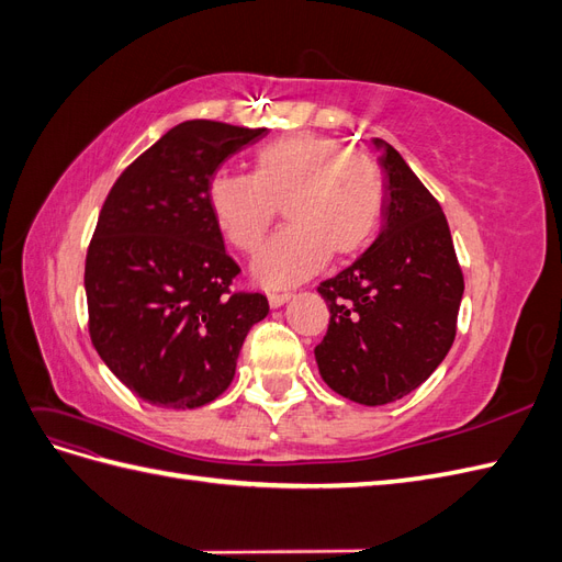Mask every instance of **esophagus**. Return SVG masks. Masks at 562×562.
I'll list each match as a JSON object with an SVG mask.
<instances>
[{"mask_svg":"<svg viewBox=\"0 0 562 562\" xmlns=\"http://www.w3.org/2000/svg\"><path fill=\"white\" fill-rule=\"evenodd\" d=\"M293 297V293H288V291H277V293H269V304L271 307H281V304H285L288 300Z\"/></svg>","mask_w":562,"mask_h":562,"instance_id":"1","label":"esophagus"}]
</instances>
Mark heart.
Segmentation results:
<instances>
[{
    "mask_svg": "<svg viewBox=\"0 0 562 562\" xmlns=\"http://www.w3.org/2000/svg\"><path fill=\"white\" fill-rule=\"evenodd\" d=\"M209 201L227 239L258 252L277 223L288 225L252 265L267 288L293 285L328 260L353 255L375 236L384 211V178L375 159L328 135L297 133L255 151L252 176L217 171Z\"/></svg>",
    "mask_w": 562,
    "mask_h": 562,
    "instance_id": "b5f03b06",
    "label": "heart"
}]
</instances>
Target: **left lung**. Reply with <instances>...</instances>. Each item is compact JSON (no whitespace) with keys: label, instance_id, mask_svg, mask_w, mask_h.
<instances>
[{"label":"left lung","instance_id":"left-lung-1","mask_svg":"<svg viewBox=\"0 0 562 562\" xmlns=\"http://www.w3.org/2000/svg\"><path fill=\"white\" fill-rule=\"evenodd\" d=\"M382 149V229L351 267L318 285L330 323L314 349L339 396L386 405L411 394L446 359L464 295L440 203L389 143Z\"/></svg>","mask_w":562,"mask_h":562}]
</instances>
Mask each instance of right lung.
Segmentation results:
<instances>
[{"mask_svg":"<svg viewBox=\"0 0 562 562\" xmlns=\"http://www.w3.org/2000/svg\"><path fill=\"white\" fill-rule=\"evenodd\" d=\"M267 128L173 126L119 176L98 215L83 288L95 351L143 401L192 411L232 384L248 330L269 314L239 274L209 201L213 173Z\"/></svg>","mask_w":562,"mask_h":562,"instance_id":"right-lung-1","label":"right lung"}]
</instances>
